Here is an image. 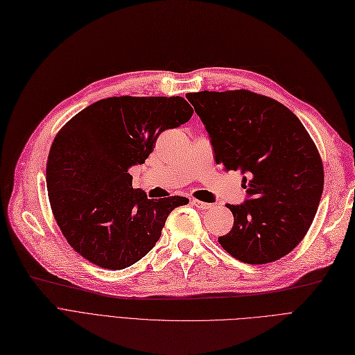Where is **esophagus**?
Here are the masks:
<instances>
[{"label": "esophagus", "mask_w": 355, "mask_h": 355, "mask_svg": "<svg viewBox=\"0 0 355 355\" xmlns=\"http://www.w3.org/2000/svg\"><path fill=\"white\" fill-rule=\"evenodd\" d=\"M191 203H193L197 209H200V210H207V209H211V206H213V205H210V203L200 202V200H196V198L191 200Z\"/></svg>", "instance_id": "esophagus-1"}]
</instances>
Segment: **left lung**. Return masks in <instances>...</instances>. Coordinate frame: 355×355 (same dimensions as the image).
Segmentation results:
<instances>
[{
    "mask_svg": "<svg viewBox=\"0 0 355 355\" xmlns=\"http://www.w3.org/2000/svg\"><path fill=\"white\" fill-rule=\"evenodd\" d=\"M209 133L216 164L241 171L246 200L226 205L234 227L223 250L246 264L291 252L309 230L323 191L316 145L296 114L248 89L186 96Z\"/></svg>",
    "mask_w": 355,
    "mask_h": 355,
    "instance_id": "8db88e82",
    "label": "left lung"
}]
</instances>
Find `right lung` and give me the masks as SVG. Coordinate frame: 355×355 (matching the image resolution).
I'll use <instances>...</instances> for the list:
<instances>
[{
	"label": "right lung",
	"instance_id": "right-lung-1",
	"mask_svg": "<svg viewBox=\"0 0 355 355\" xmlns=\"http://www.w3.org/2000/svg\"><path fill=\"white\" fill-rule=\"evenodd\" d=\"M182 97H110L85 107L52 144L46 184L58 226L89 263L123 270L158 242L168 214L189 203L150 200L132 187L129 168L144 164L158 136L187 123Z\"/></svg>",
	"mask_w": 355,
	"mask_h": 355
}]
</instances>
